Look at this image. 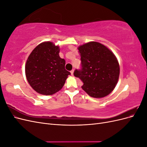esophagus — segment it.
I'll return each instance as SVG.
<instances>
[{"mask_svg":"<svg viewBox=\"0 0 147 147\" xmlns=\"http://www.w3.org/2000/svg\"><path fill=\"white\" fill-rule=\"evenodd\" d=\"M74 69H72V70H71V71H70V73H71V75H74Z\"/></svg>","mask_w":147,"mask_h":147,"instance_id":"esophagus-1","label":"esophagus"}]
</instances>
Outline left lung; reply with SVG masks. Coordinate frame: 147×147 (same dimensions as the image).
I'll use <instances>...</instances> for the list:
<instances>
[{"instance_id": "8db88e82", "label": "left lung", "mask_w": 147, "mask_h": 147, "mask_svg": "<svg viewBox=\"0 0 147 147\" xmlns=\"http://www.w3.org/2000/svg\"><path fill=\"white\" fill-rule=\"evenodd\" d=\"M81 69L74 72L83 82V90L91 97L100 98L116 86L119 75L117 57L102 44L91 42L79 47Z\"/></svg>"}]
</instances>
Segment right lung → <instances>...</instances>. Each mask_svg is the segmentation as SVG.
I'll return each mask as SVG.
<instances>
[{"mask_svg":"<svg viewBox=\"0 0 147 147\" xmlns=\"http://www.w3.org/2000/svg\"><path fill=\"white\" fill-rule=\"evenodd\" d=\"M59 53V47L50 42H43L34 49L26 61V78L31 87L40 94H55L63 88L70 75Z\"/></svg>","mask_w":147,"mask_h":147,"instance_id":"1","label":"right lung"}]
</instances>
